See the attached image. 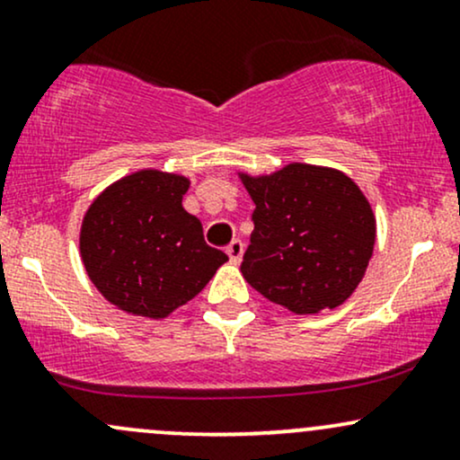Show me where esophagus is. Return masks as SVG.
I'll return each mask as SVG.
<instances>
[{"instance_id": "34e87169", "label": "esophagus", "mask_w": 460, "mask_h": 460, "mask_svg": "<svg viewBox=\"0 0 460 460\" xmlns=\"http://www.w3.org/2000/svg\"><path fill=\"white\" fill-rule=\"evenodd\" d=\"M226 255H229V260L234 263H240L242 255H244V244H242L240 240H234L229 246H226Z\"/></svg>"}]
</instances>
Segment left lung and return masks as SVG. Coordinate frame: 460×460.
<instances>
[{
  "instance_id": "1",
  "label": "left lung",
  "mask_w": 460,
  "mask_h": 460,
  "mask_svg": "<svg viewBox=\"0 0 460 460\" xmlns=\"http://www.w3.org/2000/svg\"><path fill=\"white\" fill-rule=\"evenodd\" d=\"M237 177L255 203L246 283L296 315L344 305L376 242V216L361 188L337 168L303 162Z\"/></svg>"
}]
</instances>
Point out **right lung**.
I'll use <instances>...</instances> for the list:
<instances>
[{
  "instance_id": "add662e5",
  "label": "right lung",
  "mask_w": 460,
  "mask_h": 460,
  "mask_svg": "<svg viewBox=\"0 0 460 460\" xmlns=\"http://www.w3.org/2000/svg\"><path fill=\"white\" fill-rule=\"evenodd\" d=\"M190 179L142 168L99 192L79 229L88 279L116 309L164 320L192 300L229 261L205 244L197 216L181 200Z\"/></svg>"
}]
</instances>
